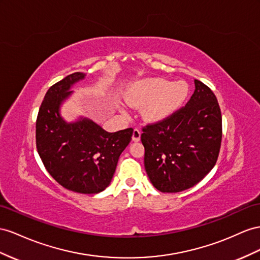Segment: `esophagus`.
<instances>
[{
  "label": "esophagus",
  "mask_w": 260,
  "mask_h": 260,
  "mask_svg": "<svg viewBox=\"0 0 260 260\" xmlns=\"http://www.w3.org/2000/svg\"><path fill=\"white\" fill-rule=\"evenodd\" d=\"M132 138H133V141H134V142H138L139 139H141V132H139L138 129H134V132H133Z\"/></svg>",
  "instance_id": "1"
}]
</instances>
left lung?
Wrapping results in <instances>:
<instances>
[{"instance_id": "1", "label": "left lung", "mask_w": 260, "mask_h": 260, "mask_svg": "<svg viewBox=\"0 0 260 260\" xmlns=\"http://www.w3.org/2000/svg\"><path fill=\"white\" fill-rule=\"evenodd\" d=\"M76 72L50 86L36 121V146L49 175L63 188L83 194H96L109 187L118 158L132 139L133 128L109 133L88 117L67 122L62 103L83 80Z\"/></svg>"}]
</instances>
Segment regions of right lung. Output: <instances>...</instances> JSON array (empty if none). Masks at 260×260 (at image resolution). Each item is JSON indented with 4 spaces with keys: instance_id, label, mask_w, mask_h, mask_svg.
Segmentation results:
<instances>
[{
    "instance_id": "obj_1",
    "label": "right lung",
    "mask_w": 260,
    "mask_h": 260,
    "mask_svg": "<svg viewBox=\"0 0 260 260\" xmlns=\"http://www.w3.org/2000/svg\"><path fill=\"white\" fill-rule=\"evenodd\" d=\"M222 141V115L216 96L199 80L182 108L164 110L159 121L143 127L145 169L161 192L194 187L214 167Z\"/></svg>"
}]
</instances>
